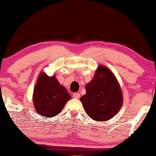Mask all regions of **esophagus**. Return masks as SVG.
<instances>
[{
    "instance_id": "esophagus-1",
    "label": "esophagus",
    "mask_w": 156,
    "mask_h": 156,
    "mask_svg": "<svg viewBox=\"0 0 156 156\" xmlns=\"http://www.w3.org/2000/svg\"><path fill=\"white\" fill-rule=\"evenodd\" d=\"M72 97L74 98H75V99H79V98L80 97V93H74L73 94H72Z\"/></svg>"
}]
</instances>
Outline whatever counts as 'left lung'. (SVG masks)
Listing matches in <instances>:
<instances>
[{
  "label": "left lung",
  "mask_w": 156,
  "mask_h": 156,
  "mask_svg": "<svg viewBox=\"0 0 156 156\" xmlns=\"http://www.w3.org/2000/svg\"><path fill=\"white\" fill-rule=\"evenodd\" d=\"M85 88L86 94L80 101L94 120L107 121L120 110L123 104L121 87L114 74L105 66L98 67L94 79Z\"/></svg>",
  "instance_id": "1"
}]
</instances>
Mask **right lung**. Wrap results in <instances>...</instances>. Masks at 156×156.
<instances>
[{"label":"right lung","mask_w":156,"mask_h":156,"mask_svg":"<svg viewBox=\"0 0 156 156\" xmlns=\"http://www.w3.org/2000/svg\"><path fill=\"white\" fill-rule=\"evenodd\" d=\"M33 98L35 111L40 116L53 117L62 112L71 96L65 87L59 84L55 76H48L41 72L34 89Z\"/></svg>","instance_id":"add662e5"}]
</instances>
